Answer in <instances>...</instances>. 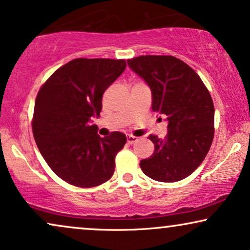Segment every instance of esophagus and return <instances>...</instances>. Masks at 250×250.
Segmentation results:
<instances>
[{
  "instance_id": "esophagus-1",
  "label": "esophagus",
  "mask_w": 250,
  "mask_h": 250,
  "mask_svg": "<svg viewBox=\"0 0 250 250\" xmlns=\"http://www.w3.org/2000/svg\"><path fill=\"white\" fill-rule=\"evenodd\" d=\"M126 140H127V144L132 145V144H134V142L138 140V138L134 137V135H127V137H126Z\"/></svg>"
}]
</instances>
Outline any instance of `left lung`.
I'll return each mask as SVG.
<instances>
[{
    "label": "left lung",
    "instance_id": "1",
    "mask_svg": "<svg viewBox=\"0 0 250 250\" xmlns=\"http://www.w3.org/2000/svg\"><path fill=\"white\" fill-rule=\"evenodd\" d=\"M151 89L154 112L167 116L164 139L149 135L155 150L140 162L146 176L162 183L188 177L202 163L215 134V108L195 71L170 55H146L127 61Z\"/></svg>",
    "mask_w": 250,
    "mask_h": 250
}]
</instances>
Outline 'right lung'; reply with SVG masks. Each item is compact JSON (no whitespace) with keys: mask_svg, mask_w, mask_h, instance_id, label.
Wrapping results in <instances>:
<instances>
[{"mask_svg":"<svg viewBox=\"0 0 250 250\" xmlns=\"http://www.w3.org/2000/svg\"><path fill=\"white\" fill-rule=\"evenodd\" d=\"M125 67L124 60L76 58L39 89L32 119L34 140L49 167L67 184L90 188L112 177L126 137L111 132L101 138L90 122L101 112L103 93Z\"/></svg>","mask_w":250,"mask_h":250,"instance_id":"right-lung-1","label":"right lung"}]
</instances>
